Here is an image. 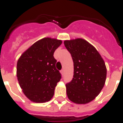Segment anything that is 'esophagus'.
Instances as JSON below:
<instances>
[{"label":"esophagus","instance_id":"34e87169","mask_svg":"<svg viewBox=\"0 0 123 123\" xmlns=\"http://www.w3.org/2000/svg\"><path fill=\"white\" fill-rule=\"evenodd\" d=\"M64 69H62V70H61V74L62 75L64 74Z\"/></svg>","mask_w":123,"mask_h":123}]
</instances>
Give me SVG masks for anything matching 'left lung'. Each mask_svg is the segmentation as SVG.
Returning <instances> with one entry per match:
<instances>
[{"label":"left lung","mask_w":123,"mask_h":123,"mask_svg":"<svg viewBox=\"0 0 123 123\" xmlns=\"http://www.w3.org/2000/svg\"><path fill=\"white\" fill-rule=\"evenodd\" d=\"M64 45L74 62V77L67 84L68 98L76 104H87L98 95L104 87L106 67L97 49L82 38L65 40Z\"/></svg>","instance_id":"left-lung-1"}]
</instances>
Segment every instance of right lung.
I'll return each instance as SVG.
<instances>
[{"mask_svg": "<svg viewBox=\"0 0 123 123\" xmlns=\"http://www.w3.org/2000/svg\"><path fill=\"white\" fill-rule=\"evenodd\" d=\"M56 38L39 39L23 52L17 65V77L25 95L35 103H45L54 93L61 74L55 68V50L62 44Z\"/></svg>", "mask_w": 123, "mask_h": 123, "instance_id": "right-lung-1", "label": "right lung"}]
</instances>
